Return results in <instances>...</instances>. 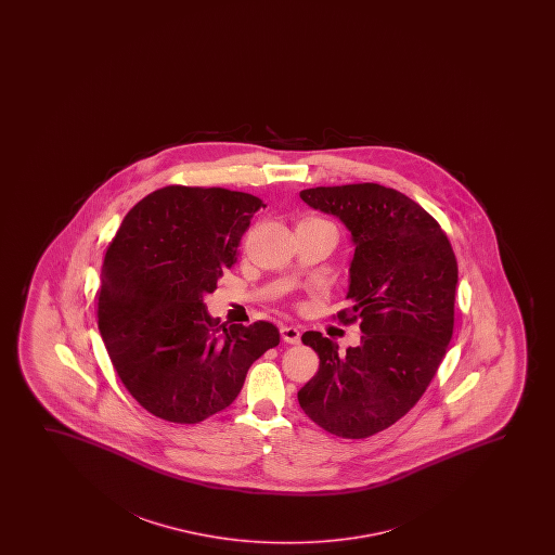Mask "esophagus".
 Masks as SVG:
<instances>
[{
    "mask_svg": "<svg viewBox=\"0 0 555 555\" xmlns=\"http://www.w3.org/2000/svg\"><path fill=\"white\" fill-rule=\"evenodd\" d=\"M281 335L284 343H288V345H297L299 339H301V334H299V330L294 326H282Z\"/></svg>",
    "mask_w": 555,
    "mask_h": 555,
    "instance_id": "34e87169",
    "label": "esophagus"
}]
</instances>
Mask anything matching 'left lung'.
<instances>
[{
  "label": "left lung",
  "mask_w": 555,
  "mask_h": 555,
  "mask_svg": "<svg viewBox=\"0 0 555 555\" xmlns=\"http://www.w3.org/2000/svg\"><path fill=\"white\" fill-rule=\"evenodd\" d=\"M304 203L350 231L349 311L360 345L345 354L320 332L301 341L319 372L297 392L305 415L339 438L385 430L418 402L446 357L455 320V254L438 221L400 191L379 183L314 188Z\"/></svg>",
  "instance_id": "left-lung-1"
}]
</instances>
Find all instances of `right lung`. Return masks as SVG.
<instances>
[{
	"label": "right lung",
	"instance_id": "obj_1",
	"mask_svg": "<svg viewBox=\"0 0 555 555\" xmlns=\"http://www.w3.org/2000/svg\"><path fill=\"white\" fill-rule=\"evenodd\" d=\"M261 198L168 185L130 210L100 274L99 330L115 372L155 417L195 425L233 403L250 365L281 343L271 322L208 314Z\"/></svg>",
	"mask_w": 555,
	"mask_h": 555
}]
</instances>
